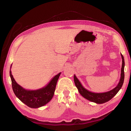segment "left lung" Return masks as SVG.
<instances>
[{
	"label": "left lung",
	"mask_w": 131,
	"mask_h": 131,
	"mask_svg": "<svg viewBox=\"0 0 131 131\" xmlns=\"http://www.w3.org/2000/svg\"><path fill=\"white\" fill-rule=\"evenodd\" d=\"M121 56L122 59V63L120 81L118 82V84L116 87H115L114 89L108 91V92L104 93H94L91 92V91H89V90L84 88L81 85V82L79 81L78 78L76 77V76L75 75H74V80L75 85L78 89L79 92L80 93L82 97H84L85 98L87 99V100L91 102H94L97 104H102L106 102H108L111 99H112L115 96L122 88L124 81L125 61L124 56H122V54H121Z\"/></svg>",
	"instance_id": "1"
}]
</instances>
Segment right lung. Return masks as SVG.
I'll return each instance as SVG.
<instances>
[{"instance_id": "right-lung-1", "label": "right lung", "mask_w": 131, "mask_h": 131, "mask_svg": "<svg viewBox=\"0 0 131 131\" xmlns=\"http://www.w3.org/2000/svg\"><path fill=\"white\" fill-rule=\"evenodd\" d=\"M11 66L12 64L10 69V75L13 90L16 96L23 103L31 108H38L48 103L53 96L61 73L55 75L45 87L37 90H27L19 86L15 80L11 72Z\"/></svg>"}]
</instances>
